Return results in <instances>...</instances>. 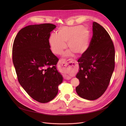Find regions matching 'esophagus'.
<instances>
[{
    "instance_id": "34e87169",
    "label": "esophagus",
    "mask_w": 126,
    "mask_h": 126,
    "mask_svg": "<svg viewBox=\"0 0 126 126\" xmlns=\"http://www.w3.org/2000/svg\"><path fill=\"white\" fill-rule=\"evenodd\" d=\"M71 62L72 63V62ZM73 63L74 62H73L72 63ZM58 65L60 66V67L61 68V69H63L65 68L64 67H66L68 65V62L63 59H60L58 62ZM64 78L66 80H69L71 78V77L68 76L67 75H65L64 76Z\"/></svg>"
}]
</instances>
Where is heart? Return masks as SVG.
<instances>
[{
  "mask_svg": "<svg viewBox=\"0 0 126 126\" xmlns=\"http://www.w3.org/2000/svg\"><path fill=\"white\" fill-rule=\"evenodd\" d=\"M51 49L55 54L60 55L66 48L65 43L71 50L66 51L65 57L73 56V52L81 55L88 49L90 42V31L81 25L62 26L60 27L57 35L52 34L49 40Z\"/></svg>",
  "mask_w": 126,
  "mask_h": 126,
  "instance_id": "1",
  "label": "heart"
}]
</instances>
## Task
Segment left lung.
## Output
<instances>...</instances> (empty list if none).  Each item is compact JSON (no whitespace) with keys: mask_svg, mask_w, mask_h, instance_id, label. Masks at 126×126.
Here are the masks:
<instances>
[{"mask_svg":"<svg viewBox=\"0 0 126 126\" xmlns=\"http://www.w3.org/2000/svg\"><path fill=\"white\" fill-rule=\"evenodd\" d=\"M93 36L87 51L78 59L79 70L76 87L81 98L95 100L106 91L115 68V48L109 34L96 22H93Z\"/></svg>","mask_w":126,"mask_h":126,"instance_id":"1","label":"left lung"}]
</instances>
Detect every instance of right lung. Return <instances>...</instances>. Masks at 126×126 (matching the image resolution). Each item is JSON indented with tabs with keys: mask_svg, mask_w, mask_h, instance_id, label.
<instances>
[{
	"mask_svg": "<svg viewBox=\"0 0 126 126\" xmlns=\"http://www.w3.org/2000/svg\"><path fill=\"white\" fill-rule=\"evenodd\" d=\"M56 27L50 23L26 26L17 33L12 47L19 83L32 98L41 103L56 96L63 80L56 68L59 59L49 42L50 32Z\"/></svg>",
	"mask_w": 126,
	"mask_h": 126,
	"instance_id": "right-lung-1",
	"label": "right lung"
}]
</instances>
